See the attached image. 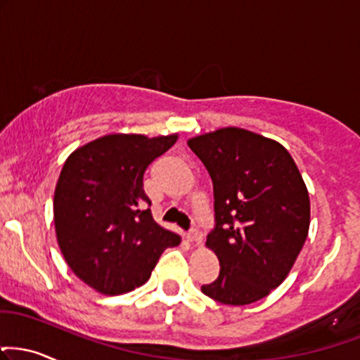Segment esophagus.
<instances>
[{"mask_svg":"<svg viewBox=\"0 0 360 360\" xmlns=\"http://www.w3.org/2000/svg\"><path fill=\"white\" fill-rule=\"evenodd\" d=\"M188 240L191 241V243H194V245H201L202 235L198 231V229H191V231H189V235H188Z\"/></svg>","mask_w":360,"mask_h":360,"instance_id":"1","label":"esophagus"}]
</instances>
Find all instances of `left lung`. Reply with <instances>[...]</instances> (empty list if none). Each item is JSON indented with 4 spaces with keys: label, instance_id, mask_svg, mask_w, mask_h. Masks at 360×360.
<instances>
[{
    "label": "left lung",
    "instance_id": "1",
    "mask_svg": "<svg viewBox=\"0 0 360 360\" xmlns=\"http://www.w3.org/2000/svg\"><path fill=\"white\" fill-rule=\"evenodd\" d=\"M213 181L216 226L206 248L219 275L201 292L224 305L270 295L295 265L310 226V198L280 142L240 127L188 141Z\"/></svg>",
    "mask_w": 360,
    "mask_h": 360
}]
</instances>
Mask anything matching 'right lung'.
<instances>
[{"mask_svg":"<svg viewBox=\"0 0 360 360\" xmlns=\"http://www.w3.org/2000/svg\"><path fill=\"white\" fill-rule=\"evenodd\" d=\"M176 141L177 134H109L63 164L53 196L56 241L73 274L103 295L144 285L162 251L181 243L154 221L144 193L147 166Z\"/></svg>","mask_w":360,"mask_h":360,"instance_id":"1","label":"right lung"}]
</instances>
